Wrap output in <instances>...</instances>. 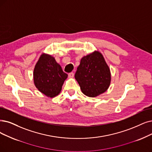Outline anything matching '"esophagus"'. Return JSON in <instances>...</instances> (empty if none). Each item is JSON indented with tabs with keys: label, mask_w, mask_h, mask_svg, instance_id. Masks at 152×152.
Returning <instances> with one entry per match:
<instances>
[{
	"label": "esophagus",
	"mask_w": 152,
	"mask_h": 152,
	"mask_svg": "<svg viewBox=\"0 0 152 152\" xmlns=\"http://www.w3.org/2000/svg\"><path fill=\"white\" fill-rule=\"evenodd\" d=\"M69 77L70 78H73L74 77V72H70L69 74Z\"/></svg>",
	"instance_id": "1"
}]
</instances>
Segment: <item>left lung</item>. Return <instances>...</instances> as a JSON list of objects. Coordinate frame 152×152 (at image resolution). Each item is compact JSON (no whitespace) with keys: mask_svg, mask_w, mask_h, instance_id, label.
Listing matches in <instances>:
<instances>
[{"mask_svg":"<svg viewBox=\"0 0 152 152\" xmlns=\"http://www.w3.org/2000/svg\"><path fill=\"white\" fill-rule=\"evenodd\" d=\"M83 94L95 97L105 92L110 86V72L99 52L83 57L75 74Z\"/></svg>","mask_w":152,"mask_h":152,"instance_id":"8db88e82","label":"left lung"}]
</instances>
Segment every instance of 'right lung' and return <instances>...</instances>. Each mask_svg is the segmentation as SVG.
<instances>
[{
	"label": "right lung",
	"mask_w": 152,
	"mask_h": 152,
	"mask_svg": "<svg viewBox=\"0 0 152 152\" xmlns=\"http://www.w3.org/2000/svg\"><path fill=\"white\" fill-rule=\"evenodd\" d=\"M67 74L53 57L42 54L36 64L34 71L35 87L48 97L57 96L62 90Z\"/></svg>",
	"instance_id": "1"
}]
</instances>
